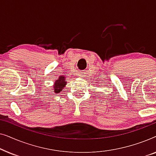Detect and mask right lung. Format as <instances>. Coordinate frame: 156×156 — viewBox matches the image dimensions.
I'll use <instances>...</instances> for the list:
<instances>
[{"instance_id": "right-lung-1", "label": "right lung", "mask_w": 156, "mask_h": 156, "mask_svg": "<svg viewBox=\"0 0 156 156\" xmlns=\"http://www.w3.org/2000/svg\"><path fill=\"white\" fill-rule=\"evenodd\" d=\"M67 84L65 76H59V79L57 80L54 84V89L55 93H59L60 91L64 89L65 85Z\"/></svg>"}]
</instances>
